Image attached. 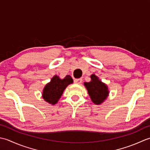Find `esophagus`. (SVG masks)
I'll return each mask as SVG.
<instances>
[{"mask_svg": "<svg viewBox=\"0 0 150 150\" xmlns=\"http://www.w3.org/2000/svg\"><path fill=\"white\" fill-rule=\"evenodd\" d=\"M74 83L76 84H81L82 82V79L81 78H79V79H74Z\"/></svg>", "mask_w": 150, "mask_h": 150, "instance_id": "34e87169", "label": "esophagus"}]
</instances>
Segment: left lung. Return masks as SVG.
I'll list each match as a JSON object with an SVG mask.
<instances>
[{
    "label": "left lung",
    "mask_w": 150,
    "mask_h": 150,
    "mask_svg": "<svg viewBox=\"0 0 150 150\" xmlns=\"http://www.w3.org/2000/svg\"><path fill=\"white\" fill-rule=\"evenodd\" d=\"M91 81L85 82L84 86L86 87L91 101L94 104H102L109 96V91L108 85L94 74L91 76Z\"/></svg>",
    "instance_id": "left-lung-1"
}]
</instances>
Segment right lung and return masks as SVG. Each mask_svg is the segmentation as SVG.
<instances>
[{
	"instance_id": "1",
	"label": "right lung",
	"mask_w": 150,
	"mask_h": 150,
	"mask_svg": "<svg viewBox=\"0 0 150 150\" xmlns=\"http://www.w3.org/2000/svg\"><path fill=\"white\" fill-rule=\"evenodd\" d=\"M73 83V79L70 75H67L63 79L55 75L50 82L46 84L42 93V98L51 105H55L61 98L66 87Z\"/></svg>"
}]
</instances>
